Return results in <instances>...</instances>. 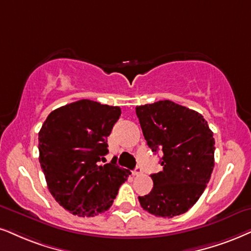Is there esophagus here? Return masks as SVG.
I'll use <instances>...</instances> for the list:
<instances>
[{
  "label": "esophagus",
  "mask_w": 251,
  "mask_h": 251,
  "mask_svg": "<svg viewBox=\"0 0 251 251\" xmlns=\"http://www.w3.org/2000/svg\"><path fill=\"white\" fill-rule=\"evenodd\" d=\"M141 173H142L141 168H140V167H135L134 170L132 171V175H133V176H138V175H140Z\"/></svg>",
  "instance_id": "1"
}]
</instances>
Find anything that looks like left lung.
Segmentation results:
<instances>
[{
	"mask_svg": "<svg viewBox=\"0 0 251 251\" xmlns=\"http://www.w3.org/2000/svg\"><path fill=\"white\" fill-rule=\"evenodd\" d=\"M148 147L162 151L163 170L153 174L154 186L139 197L155 217L174 218L201 198L214 168V138L201 113L171 100L135 107Z\"/></svg>",
	"mask_w": 251,
	"mask_h": 251,
	"instance_id": "1",
	"label": "left lung"
}]
</instances>
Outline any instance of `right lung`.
Returning a JSON list of instances; mask_svg holds the SVG:
<instances>
[{
    "mask_svg": "<svg viewBox=\"0 0 251 251\" xmlns=\"http://www.w3.org/2000/svg\"><path fill=\"white\" fill-rule=\"evenodd\" d=\"M119 106L90 100L50 113L39 132V162L50 195L69 213L94 217L109 210L129 170L105 161L107 136Z\"/></svg>",
    "mask_w": 251,
    "mask_h": 251,
    "instance_id": "add662e5",
    "label": "right lung"
}]
</instances>
